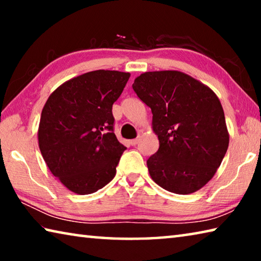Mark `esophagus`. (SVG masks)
<instances>
[{
	"mask_svg": "<svg viewBox=\"0 0 261 261\" xmlns=\"http://www.w3.org/2000/svg\"><path fill=\"white\" fill-rule=\"evenodd\" d=\"M138 141H139V137H138V138H136V139L130 140V144L132 145V146H135V145L138 144Z\"/></svg>",
	"mask_w": 261,
	"mask_h": 261,
	"instance_id": "esophagus-1",
	"label": "esophagus"
}]
</instances>
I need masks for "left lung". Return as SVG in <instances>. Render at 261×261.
<instances>
[{
	"mask_svg": "<svg viewBox=\"0 0 261 261\" xmlns=\"http://www.w3.org/2000/svg\"><path fill=\"white\" fill-rule=\"evenodd\" d=\"M132 87L152 110V129L160 144L147 160L152 179L177 194L205 187L229 145L218 96L205 84L176 70L144 72Z\"/></svg>",
	"mask_w": 261,
	"mask_h": 261,
	"instance_id": "1",
	"label": "left lung"
}]
</instances>
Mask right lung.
Returning a JSON list of instances; mask_svg holds the SVG:
<instances>
[{
    "label": "right lung",
    "instance_id": "1",
    "mask_svg": "<svg viewBox=\"0 0 261 261\" xmlns=\"http://www.w3.org/2000/svg\"><path fill=\"white\" fill-rule=\"evenodd\" d=\"M129 72L95 70L62 84L42 108L39 148L51 174L77 194L102 189L115 177L126 147L114 134L113 103Z\"/></svg>",
    "mask_w": 261,
    "mask_h": 261
}]
</instances>
